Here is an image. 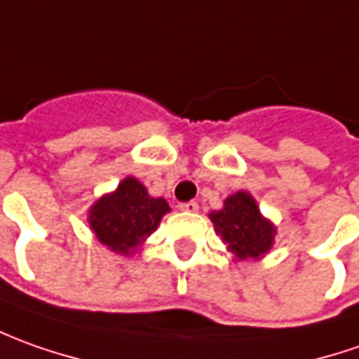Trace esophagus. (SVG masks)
I'll use <instances>...</instances> for the list:
<instances>
[{"label": "esophagus", "instance_id": "obj_1", "mask_svg": "<svg viewBox=\"0 0 359 359\" xmlns=\"http://www.w3.org/2000/svg\"><path fill=\"white\" fill-rule=\"evenodd\" d=\"M179 208L184 210V212H196L198 210V204L194 203V201H189V203H180Z\"/></svg>", "mask_w": 359, "mask_h": 359}]
</instances>
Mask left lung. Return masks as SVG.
<instances>
[{
    "label": "left lung",
    "mask_w": 359,
    "mask_h": 359,
    "mask_svg": "<svg viewBox=\"0 0 359 359\" xmlns=\"http://www.w3.org/2000/svg\"><path fill=\"white\" fill-rule=\"evenodd\" d=\"M210 220L217 234L238 260L262 258L274 244L276 226L260 215V208L250 192L230 194L220 210H212Z\"/></svg>",
    "instance_id": "1"
}]
</instances>
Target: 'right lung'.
Instances as JSON below:
<instances>
[{"mask_svg":"<svg viewBox=\"0 0 359 359\" xmlns=\"http://www.w3.org/2000/svg\"><path fill=\"white\" fill-rule=\"evenodd\" d=\"M168 210L165 198L151 196L144 184L127 177L118 182L117 191L103 194L91 206L89 226L109 250L130 256L155 232Z\"/></svg>","mask_w":359,"mask_h":359,"instance_id":"add662e5","label":"right lung"}]
</instances>
